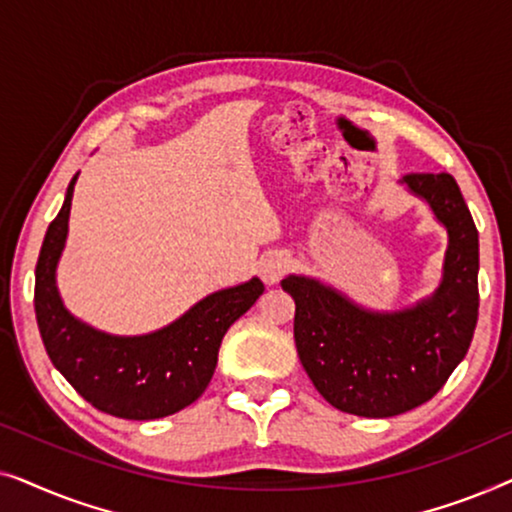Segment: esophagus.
Segmentation results:
<instances>
[{
  "label": "esophagus",
  "mask_w": 512,
  "mask_h": 512,
  "mask_svg": "<svg viewBox=\"0 0 512 512\" xmlns=\"http://www.w3.org/2000/svg\"><path fill=\"white\" fill-rule=\"evenodd\" d=\"M286 270H289V256L282 254V251L268 254L261 261V277L265 284H277Z\"/></svg>",
  "instance_id": "esophagus-1"
}]
</instances>
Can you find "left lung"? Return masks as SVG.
<instances>
[{
	"mask_svg": "<svg viewBox=\"0 0 512 512\" xmlns=\"http://www.w3.org/2000/svg\"><path fill=\"white\" fill-rule=\"evenodd\" d=\"M401 184L447 228L443 279L431 298L398 312L356 305L333 286L289 275L293 338L305 373L333 408L394 417L431 401L464 359L478 324V228L447 172H412Z\"/></svg>",
	"mask_w": 512,
	"mask_h": 512,
	"instance_id": "obj_1",
	"label": "left lung"
}]
</instances>
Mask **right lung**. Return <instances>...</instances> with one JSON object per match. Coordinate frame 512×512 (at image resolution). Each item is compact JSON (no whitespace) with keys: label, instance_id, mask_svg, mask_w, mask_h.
<instances>
[{"label":"right lung","instance_id":"right-lung-1","mask_svg":"<svg viewBox=\"0 0 512 512\" xmlns=\"http://www.w3.org/2000/svg\"><path fill=\"white\" fill-rule=\"evenodd\" d=\"M46 230L34 270V312L41 340L62 377L107 415L158 419L198 401L212 380L223 335L265 291L258 277L216 291L184 317L149 335H109L67 312L55 286V270L67 240L74 184Z\"/></svg>","mask_w":512,"mask_h":512}]
</instances>
